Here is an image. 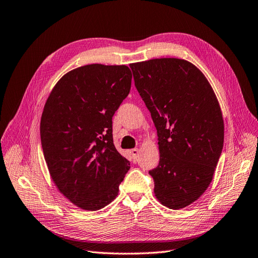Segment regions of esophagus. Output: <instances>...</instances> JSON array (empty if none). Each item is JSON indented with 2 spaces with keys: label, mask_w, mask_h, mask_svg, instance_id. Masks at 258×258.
<instances>
[{
  "label": "esophagus",
  "mask_w": 258,
  "mask_h": 258,
  "mask_svg": "<svg viewBox=\"0 0 258 258\" xmlns=\"http://www.w3.org/2000/svg\"><path fill=\"white\" fill-rule=\"evenodd\" d=\"M138 153H140L138 148H134V149L130 150V154H131V156H132V158H133V159H136L137 156H138Z\"/></svg>",
  "instance_id": "esophagus-1"
}]
</instances>
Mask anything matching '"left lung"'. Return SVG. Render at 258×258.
<instances>
[{
    "label": "left lung",
    "mask_w": 258,
    "mask_h": 258,
    "mask_svg": "<svg viewBox=\"0 0 258 258\" xmlns=\"http://www.w3.org/2000/svg\"><path fill=\"white\" fill-rule=\"evenodd\" d=\"M130 68L157 130L160 161L149 171L155 196L170 209L184 208L213 181L223 147L219 102L207 78L188 61L153 58Z\"/></svg>",
    "instance_id": "obj_1"
}]
</instances>
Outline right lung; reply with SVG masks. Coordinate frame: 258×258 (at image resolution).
<instances>
[{"mask_svg": "<svg viewBox=\"0 0 258 258\" xmlns=\"http://www.w3.org/2000/svg\"><path fill=\"white\" fill-rule=\"evenodd\" d=\"M131 83L126 65L81 66L56 83L44 104L40 137L51 179L82 209L107 206L130 170L114 147L112 116Z\"/></svg>", "mask_w": 258, "mask_h": 258, "instance_id": "obj_1", "label": "right lung"}]
</instances>
